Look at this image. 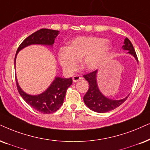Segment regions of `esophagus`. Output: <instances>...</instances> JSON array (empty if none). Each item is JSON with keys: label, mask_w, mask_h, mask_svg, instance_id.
<instances>
[{"label": "esophagus", "mask_w": 150, "mask_h": 150, "mask_svg": "<svg viewBox=\"0 0 150 150\" xmlns=\"http://www.w3.org/2000/svg\"><path fill=\"white\" fill-rule=\"evenodd\" d=\"M81 79H82V77H81L80 75H75V76H73V80L74 82H77V81L80 80Z\"/></svg>", "instance_id": "esophagus-1"}]
</instances>
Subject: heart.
Listing matches in <instances>:
<instances>
[{
    "label": "heart",
    "instance_id": "b5f03b06",
    "mask_svg": "<svg viewBox=\"0 0 150 150\" xmlns=\"http://www.w3.org/2000/svg\"><path fill=\"white\" fill-rule=\"evenodd\" d=\"M111 50V45L105 39L79 37L72 41L67 48L60 49L58 59L60 65L67 72L75 71L81 60L83 69L94 71L103 64Z\"/></svg>",
    "mask_w": 150,
    "mask_h": 150
}]
</instances>
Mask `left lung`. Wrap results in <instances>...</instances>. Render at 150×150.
Here are the masks:
<instances>
[{"instance_id": "8db88e82", "label": "left lung", "mask_w": 150, "mask_h": 150, "mask_svg": "<svg viewBox=\"0 0 150 150\" xmlns=\"http://www.w3.org/2000/svg\"><path fill=\"white\" fill-rule=\"evenodd\" d=\"M122 49L128 50V53L133 55L138 61L137 55H136L133 45L128 38H126L125 39ZM97 73L98 71H95L84 75V77L86 79V81H88L89 84L88 91L84 96V102L87 107L90 109H91L92 111L98 113L108 112V111L113 110L122 105L123 102L127 100L129 96L127 97L123 98V99L118 100H111L105 97L100 92V89L98 88L97 79H96Z\"/></svg>"}]
</instances>
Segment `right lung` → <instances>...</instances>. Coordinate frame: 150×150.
Returning a JSON list of instances; mask_svg holds the SVG:
<instances>
[{
  "label": "right lung",
  "instance_id": "add662e5",
  "mask_svg": "<svg viewBox=\"0 0 150 150\" xmlns=\"http://www.w3.org/2000/svg\"><path fill=\"white\" fill-rule=\"evenodd\" d=\"M59 33V31L58 30L43 28L28 37L17 49L14 58V66L16 55L21 50L33 44L52 46L54 39ZM16 82L18 91L23 99L33 109L41 113L48 114L55 112L63 105L66 91L73 83V79L72 77L62 78L61 77H56L46 91L37 96H31L25 93L18 85L16 77Z\"/></svg>",
  "mask_w": 150,
  "mask_h": 150
}]
</instances>
